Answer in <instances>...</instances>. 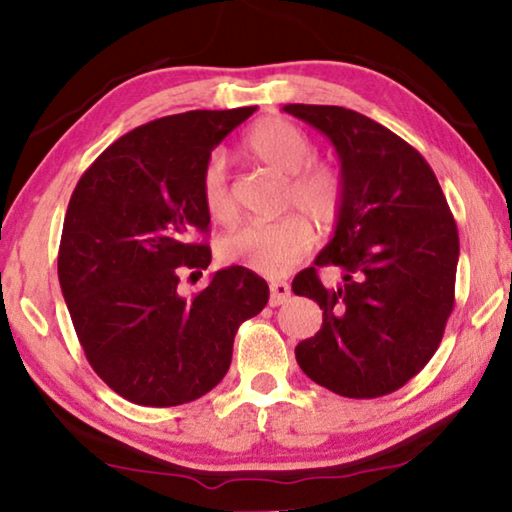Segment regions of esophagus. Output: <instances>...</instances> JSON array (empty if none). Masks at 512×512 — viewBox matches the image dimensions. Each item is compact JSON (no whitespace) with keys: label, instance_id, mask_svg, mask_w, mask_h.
<instances>
[{"label":"esophagus","instance_id":"34e87169","mask_svg":"<svg viewBox=\"0 0 512 512\" xmlns=\"http://www.w3.org/2000/svg\"><path fill=\"white\" fill-rule=\"evenodd\" d=\"M290 297V286L286 281H272L270 283V304L279 306Z\"/></svg>","mask_w":512,"mask_h":512}]
</instances>
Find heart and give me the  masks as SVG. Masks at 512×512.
<instances>
[{"instance_id":"obj_1","label":"heart","mask_w":512,"mask_h":512,"mask_svg":"<svg viewBox=\"0 0 512 512\" xmlns=\"http://www.w3.org/2000/svg\"><path fill=\"white\" fill-rule=\"evenodd\" d=\"M247 153L258 164L288 178L286 206L300 210L320 231H329L341 217L343 180L327 164H313L316 146L297 125L283 119H263L249 130ZM201 199L208 215L219 224L235 219V201L226 180L224 160L212 155L201 178ZM304 216V217H305ZM303 217V218H304ZM301 215L274 222H251L224 235L219 256L231 265L263 274H281L295 265L313 245L311 225Z\"/></svg>"}]
</instances>
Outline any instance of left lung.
<instances>
[{
  "label": "left lung",
  "instance_id": "left-lung-1",
  "mask_svg": "<svg viewBox=\"0 0 512 512\" xmlns=\"http://www.w3.org/2000/svg\"><path fill=\"white\" fill-rule=\"evenodd\" d=\"M320 130L341 162L343 208L327 247L293 281L322 327L295 348L302 371L345 398L387 396L435 355L453 311L458 226L430 164L368 116L334 105H283ZM344 283L325 289L316 266Z\"/></svg>",
  "mask_w": 512,
  "mask_h": 512
}]
</instances>
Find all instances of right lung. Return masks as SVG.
Returning <instances> with one entry per match:
<instances>
[{
    "label": "right lung",
    "mask_w": 512,
    "mask_h": 512,
    "mask_svg": "<svg viewBox=\"0 0 512 512\" xmlns=\"http://www.w3.org/2000/svg\"><path fill=\"white\" fill-rule=\"evenodd\" d=\"M254 112L192 109L139 125L100 153L70 196L61 293L93 371L130 403L174 407L217 387L238 327L265 309V279L240 265L217 270L194 297L178 293L180 270H206L212 258L192 242L210 224L203 169Z\"/></svg>",
    "instance_id": "right-lung-1"
}]
</instances>
